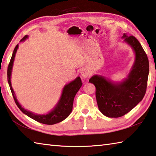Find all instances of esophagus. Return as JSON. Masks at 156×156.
<instances>
[{
  "mask_svg": "<svg viewBox=\"0 0 156 156\" xmlns=\"http://www.w3.org/2000/svg\"><path fill=\"white\" fill-rule=\"evenodd\" d=\"M80 75L81 78L84 79V80H85V79H87L90 76V73L86 69H83L80 70Z\"/></svg>",
  "mask_w": 156,
  "mask_h": 156,
  "instance_id": "obj_1",
  "label": "esophagus"
}]
</instances>
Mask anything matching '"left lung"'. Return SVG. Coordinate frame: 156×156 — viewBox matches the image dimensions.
Instances as JSON below:
<instances>
[{
    "mask_svg": "<svg viewBox=\"0 0 156 156\" xmlns=\"http://www.w3.org/2000/svg\"><path fill=\"white\" fill-rule=\"evenodd\" d=\"M123 41L135 54L134 64L127 78L113 82L100 75H94L89 83L96 88L95 95L100 111L106 117L117 118L125 115L143 100L149 76V60L139 41L124 33Z\"/></svg>",
    "mask_w": 156,
    "mask_h": 156,
    "instance_id": "obj_1",
    "label": "left lung"
}]
</instances>
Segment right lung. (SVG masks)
I'll list each match as a JSON object with an SVG mask.
<instances>
[{"label":"right lung","instance_id":"right-lung-1","mask_svg":"<svg viewBox=\"0 0 156 156\" xmlns=\"http://www.w3.org/2000/svg\"><path fill=\"white\" fill-rule=\"evenodd\" d=\"M28 38V36L26 35L22 38L20 41H24L26 39ZM18 48V44L16 46L12 54V56H11V60L9 62V66H8L7 69V80L8 83L10 87L11 93H12L13 97L16 105L20 108V110L24 113V114L27 115L28 117H30L33 119L35 120L37 122L47 124V125H53V124L61 122V121H63L64 119L68 117L69 114L72 112V108H73V99L76 93L78 91V90L80 89L82 87V83L81 79L80 77H77L75 80L70 82L69 84H66L65 85L63 91H62L61 98L59 99L57 104L56 106L53 108V109L50 111L47 114L44 115H37L35 114L33 112L29 111L26 109H24L23 107L20 104L18 100H17L16 96L15 94V92L13 89L12 87H11V72H12L13 65L14 62V59H15L16 53Z\"/></svg>","mask_w":156,"mask_h":156}]
</instances>
